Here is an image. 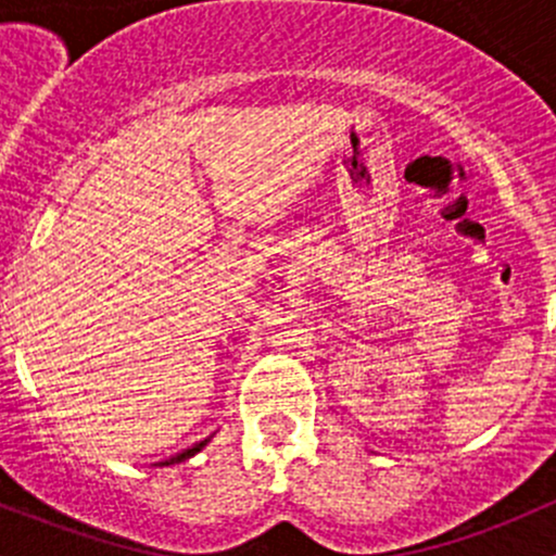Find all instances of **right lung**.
<instances>
[{
    "instance_id": "obj_1",
    "label": "right lung",
    "mask_w": 556,
    "mask_h": 556,
    "mask_svg": "<svg viewBox=\"0 0 556 556\" xmlns=\"http://www.w3.org/2000/svg\"><path fill=\"white\" fill-rule=\"evenodd\" d=\"M210 444V439H204V441H199V444L195 446H190V450H185V452H179V454H174V457H169V459H161L159 465H174V463H182V459H188V457H193V454H199L201 450H204V446Z\"/></svg>"
}]
</instances>
